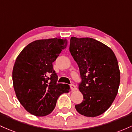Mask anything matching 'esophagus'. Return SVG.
Listing matches in <instances>:
<instances>
[{
    "mask_svg": "<svg viewBox=\"0 0 132 132\" xmlns=\"http://www.w3.org/2000/svg\"><path fill=\"white\" fill-rule=\"evenodd\" d=\"M70 88H72V90H73V91H75V90H77V87H75V85H74L73 84H71L70 85Z\"/></svg>",
    "mask_w": 132,
    "mask_h": 132,
    "instance_id": "esophagus-1",
    "label": "esophagus"
}]
</instances>
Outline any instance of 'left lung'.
Returning a JSON list of instances; mask_svg holds the SVG:
<instances>
[{
    "instance_id": "8db88e82",
    "label": "left lung",
    "mask_w": 132,
    "mask_h": 132,
    "mask_svg": "<svg viewBox=\"0 0 132 132\" xmlns=\"http://www.w3.org/2000/svg\"><path fill=\"white\" fill-rule=\"evenodd\" d=\"M70 52L79 67L84 96L75 106L81 115L98 116L112 105L118 94L120 73L116 56L110 47L92 38H70Z\"/></svg>"
}]
</instances>
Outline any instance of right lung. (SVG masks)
<instances>
[{"label":"right lung","instance_id":"add662e5","mask_svg":"<svg viewBox=\"0 0 132 132\" xmlns=\"http://www.w3.org/2000/svg\"><path fill=\"white\" fill-rule=\"evenodd\" d=\"M67 46L66 38L37 40L17 56L12 71L13 86L20 104L32 115L50 114L59 96L70 91L68 84H57L58 77L52 65Z\"/></svg>","mask_w":132,"mask_h":132}]
</instances>
